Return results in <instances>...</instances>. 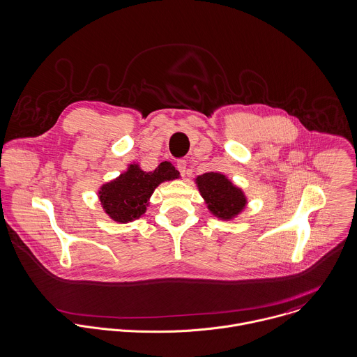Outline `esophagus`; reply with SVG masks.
Returning <instances> with one entry per match:
<instances>
[{
	"mask_svg": "<svg viewBox=\"0 0 357 357\" xmlns=\"http://www.w3.org/2000/svg\"><path fill=\"white\" fill-rule=\"evenodd\" d=\"M186 167H188V165H186V161H185V160H179V161L176 162V168H178V171L181 172L182 176L186 175V169H188Z\"/></svg>",
	"mask_w": 357,
	"mask_h": 357,
	"instance_id": "1",
	"label": "esophagus"
}]
</instances>
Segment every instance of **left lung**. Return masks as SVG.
<instances>
[{"instance_id":"left-lung-1","label":"left lung","mask_w":357,"mask_h":357,"mask_svg":"<svg viewBox=\"0 0 357 357\" xmlns=\"http://www.w3.org/2000/svg\"><path fill=\"white\" fill-rule=\"evenodd\" d=\"M196 185L210 213L219 219H233L247 206V197L243 190L220 172H206L197 176Z\"/></svg>"}]
</instances>
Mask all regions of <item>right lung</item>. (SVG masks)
Masks as SVG:
<instances>
[{
    "mask_svg": "<svg viewBox=\"0 0 357 357\" xmlns=\"http://www.w3.org/2000/svg\"><path fill=\"white\" fill-rule=\"evenodd\" d=\"M178 178L179 172L168 161L161 162L151 172L142 171L138 164H131L119 178L100 188L99 200L113 220L132 222L146 213L149 199L160 183Z\"/></svg>",
    "mask_w": 357,
    "mask_h": 357,
    "instance_id": "1",
    "label": "right lung"
}]
</instances>
